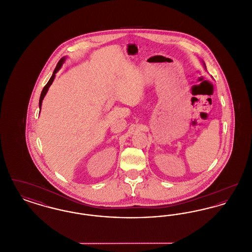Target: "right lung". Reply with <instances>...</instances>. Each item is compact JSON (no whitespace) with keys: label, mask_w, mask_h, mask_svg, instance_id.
Returning a JSON list of instances; mask_svg holds the SVG:
<instances>
[{"label":"right lung","mask_w":252,"mask_h":252,"mask_svg":"<svg viewBox=\"0 0 252 252\" xmlns=\"http://www.w3.org/2000/svg\"><path fill=\"white\" fill-rule=\"evenodd\" d=\"M64 62V59H61V60L59 61V63L57 64V67H56V69H55V71L53 72V75L51 76V78L49 79L48 83L44 86V88H43V90H42V92H41V94H40V98H39V108L41 107V103H42V100H43V98H44V96L45 94H47V91H48L49 87L51 86V84L53 83V81H54V79H55V74L57 73V72L60 70V68H61V66H62V63Z\"/></svg>","instance_id":"right-lung-1"}]
</instances>
